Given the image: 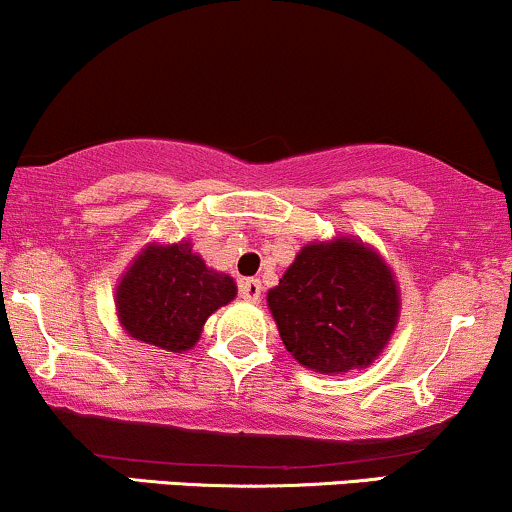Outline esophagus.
Returning a JSON list of instances; mask_svg holds the SVG:
<instances>
[{"label":"esophagus","mask_w":512,"mask_h":512,"mask_svg":"<svg viewBox=\"0 0 512 512\" xmlns=\"http://www.w3.org/2000/svg\"><path fill=\"white\" fill-rule=\"evenodd\" d=\"M261 280L258 278H244L239 283V293H241V298L244 300H249V302H258L261 300Z\"/></svg>","instance_id":"obj_1"}]
</instances>
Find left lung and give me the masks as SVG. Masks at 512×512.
<instances>
[{
    "mask_svg": "<svg viewBox=\"0 0 512 512\" xmlns=\"http://www.w3.org/2000/svg\"><path fill=\"white\" fill-rule=\"evenodd\" d=\"M268 307L295 361L332 376L376 361L398 324L400 295L371 246L337 236L302 246L268 290Z\"/></svg>",
    "mask_w": 512,
    "mask_h": 512,
    "instance_id": "obj_1",
    "label": "left lung"
}]
</instances>
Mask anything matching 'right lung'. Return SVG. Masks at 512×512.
Here are the masks:
<instances>
[{
    "label": "right lung",
    "mask_w": 512,
    "mask_h": 512,
    "mask_svg": "<svg viewBox=\"0 0 512 512\" xmlns=\"http://www.w3.org/2000/svg\"><path fill=\"white\" fill-rule=\"evenodd\" d=\"M234 298V278L207 268L190 241H178L146 246L119 280L114 302L129 337L183 354L207 317Z\"/></svg>",
    "instance_id": "obj_1"
}]
</instances>
